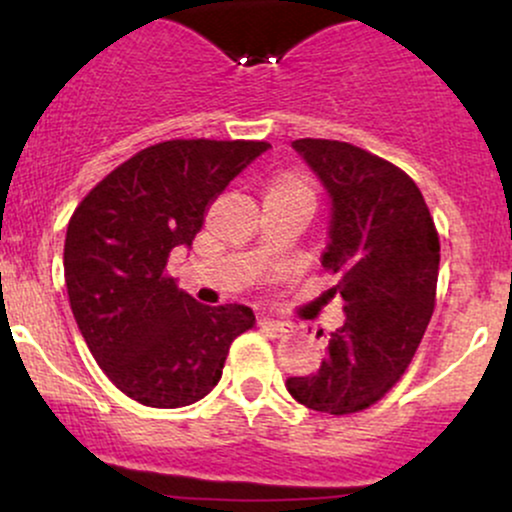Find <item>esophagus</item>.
I'll return each mask as SVG.
<instances>
[{
    "mask_svg": "<svg viewBox=\"0 0 512 512\" xmlns=\"http://www.w3.org/2000/svg\"><path fill=\"white\" fill-rule=\"evenodd\" d=\"M262 325L269 327V330H274V332H281V334H289L296 330V325H293V322L276 320V317H262Z\"/></svg>",
    "mask_w": 512,
    "mask_h": 512,
    "instance_id": "esophagus-1",
    "label": "esophagus"
}]
</instances>
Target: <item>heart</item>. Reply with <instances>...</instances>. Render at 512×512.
Listing matches in <instances>:
<instances>
[{"label":"heart","instance_id":"obj_1","mask_svg":"<svg viewBox=\"0 0 512 512\" xmlns=\"http://www.w3.org/2000/svg\"><path fill=\"white\" fill-rule=\"evenodd\" d=\"M269 195H286V197H298L305 199V202L313 204L315 202V190L303 175H284L269 187Z\"/></svg>","mask_w":512,"mask_h":512}]
</instances>
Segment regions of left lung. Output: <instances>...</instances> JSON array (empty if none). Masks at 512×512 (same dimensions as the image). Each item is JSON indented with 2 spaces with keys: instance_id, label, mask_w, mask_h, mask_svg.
Here are the masks:
<instances>
[{
  "instance_id": "obj_1",
  "label": "left lung",
  "mask_w": 512,
  "mask_h": 512,
  "mask_svg": "<svg viewBox=\"0 0 512 512\" xmlns=\"http://www.w3.org/2000/svg\"><path fill=\"white\" fill-rule=\"evenodd\" d=\"M325 185L332 214L322 267L339 276L346 320L317 373L286 380L303 407L344 416L392 390L436 305L440 243L424 195L404 170L354 144H291ZM322 334V332H320Z\"/></svg>"
}]
</instances>
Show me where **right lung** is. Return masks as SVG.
<instances>
[{
    "label": "right lung",
    "mask_w": 512,
    "mask_h": 512,
    "mask_svg": "<svg viewBox=\"0 0 512 512\" xmlns=\"http://www.w3.org/2000/svg\"><path fill=\"white\" fill-rule=\"evenodd\" d=\"M267 142L170 139L142 149L93 187L69 219L64 281L81 337L110 383L156 409L195 404L221 380L248 305H202L166 274L209 204Z\"/></svg>",
    "instance_id": "add662e5"
}]
</instances>
